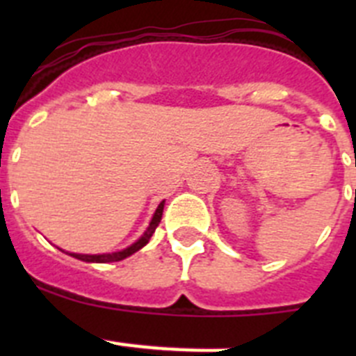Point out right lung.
<instances>
[{
	"instance_id": "add662e5",
	"label": "right lung",
	"mask_w": 356,
	"mask_h": 356,
	"mask_svg": "<svg viewBox=\"0 0 356 356\" xmlns=\"http://www.w3.org/2000/svg\"><path fill=\"white\" fill-rule=\"evenodd\" d=\"M162 212H163V201L159 205V209L155 210V213H153V219H151L149 226L146 228V232H144L143 237H140L137 242H134L131 246H128L127 250L115 251V253H103V254H80V253H69V254H71V257H74V259H78V260H83V262H96V264L119 262V260L127 259V257L134 254L135 251H139L140 248H144L147 242H149L151 235L155 234L156 226H159L160 219H162Z\"/></svg>"
}]
</instances>
